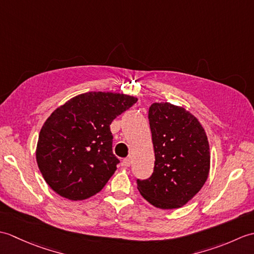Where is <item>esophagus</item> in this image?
I'll use <instances>...</instances> for the list:
<instances>
[{"mask_svg":"<svg viewBox=\"0 0 254 254\" xmlns=\"http://www.w3.org/2000/svg\"><path fill=\"white\" fill-rule=\"evenodd\" d=\"M131 164H132V159L130 157L122 160V166H124V167H130Z\"/></svg>","mask_w":254,"mask_h":254,"instance_id":"1","label":"esophagus"}]
</instances>
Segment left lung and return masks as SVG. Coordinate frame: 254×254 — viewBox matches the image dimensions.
<instances>
[{
  "label": "left lung",
  "mask_w": 254,
  "mask_h": 254,
  "mask_svg": "<svg viewBox=\"0 0 254 254\" xmlns=\"http://www.w3.org/2000/svg\"><path fill=\"white\" fill-rule=\"evenodd\" d=\"M155 153L154 172L137 180L141 195L161 209L182 207L206 182L209 145L197 118L183 107L155 102L148 110Z\"/></svg>",
  "instance_id": "1"
}]
</instances>
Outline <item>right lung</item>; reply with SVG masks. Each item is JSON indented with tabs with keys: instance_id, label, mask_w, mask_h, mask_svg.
I'll return each instance as SVG.
<instances>
[{
	"instance_id": "right-lung-1",
	"label": "right lung",
	"mask_w": 254,
	"mask_h": 254,
	"mask_svg": "<svg viewBox=\"0 0 254 254\" xmlns=\"http://www.w3.org/2000/svg\"><path fill=\"white\" fill-rule=\"evenodd\" d=\"M136 97L89 91L58 107L41 127L36 159L59 195L82 201L101 191L117 170L110 124Z\"/></svg>"
}]
</instances>
